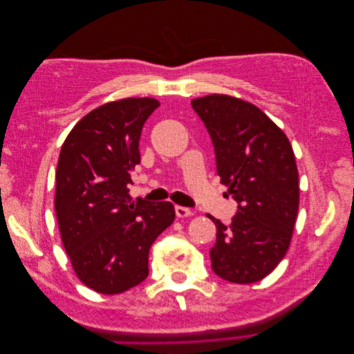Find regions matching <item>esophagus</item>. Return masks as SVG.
<instances>
[{"label":"esophagus","instance_id":"1","mask_svg":"<svg viewBox=\"0 0 354 354\" xmlns=\"http://www.w3.org/2000/svg\"><path fill=\"white\" fill-rule=\"evenodd\" d=\"M176 214H177V217H178V218H186V217L194 216V211H192L190 208L177 205V207H176Z\"/></svg>","mask_w":354,"mask_h":354}]
</instances>
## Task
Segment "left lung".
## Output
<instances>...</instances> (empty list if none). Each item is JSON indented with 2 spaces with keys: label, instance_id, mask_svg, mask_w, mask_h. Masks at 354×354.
<instances>
[{
  "label": "left lung",
  "instance_id": "left-lung-1",
  "mask_svg": "<svg viewBox=\"0 0 354 354\" xmlns=\"http://www.w3.org/2000/svg\"><path fill=\"white\" fill-rule=\"evenodd\" d=\"M216 151L217 174L238 202L217 226L211 267L221 279L252 283L274 270L291 243L299 203L298 169L286 134L255 104L227 94L192 100Z\"/></svg>",
  "mask_w": 354,
  "mask_h": 354
}]
</instances>
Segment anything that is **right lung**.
Returning <instances> with one entry per match:
<instances>
[{
	"label": "right lung",
	"instance_id": "obj_1",
	"mask_svg": "<svg viewBox=\"0 0 354 354\" xmlns=\"http://www.w3.org/2000/svg\"><path fill=\"white\" fill-rule=\"evenodd\" d=\"M159 102L104 103L75 125L56 169L55 209L78 279L93 291L121 294L149 274V250L176 218L171 202H131L128 185L140 164L142 128Z\"/></svg>",
	"mask_w": 354,
	"mask_h": 354
}]
</instances>
